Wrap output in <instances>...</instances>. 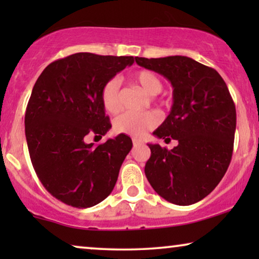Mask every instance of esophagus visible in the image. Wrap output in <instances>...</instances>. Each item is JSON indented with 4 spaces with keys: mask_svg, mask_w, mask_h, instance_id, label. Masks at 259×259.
Wrapping results in <instances>:
<instances>
[{
    "mask_svg": "<svg viewBox=\"0 0 259 259\" xmlns=\"http://www.w3.org/2000/svg\"><path fill=\"white\" fill-rule=\"evenodd\" d=\"M140 145H143V141L139 140V139H136V138H133V146L138 147V146H140Z\"/></svg>",
    "mask_w": 259,
    "mask_h": 259,
    "instance_id": "1",
    "label": "esophagus"
}]
</instances>
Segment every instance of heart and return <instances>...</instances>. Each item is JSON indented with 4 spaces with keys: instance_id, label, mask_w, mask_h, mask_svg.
<instances>
[{
    "instance_id": "obj_1",
    "label": "heart",
    "mask_w": 259,
    "mask_h": 259,
    "mask_svg": "<svg viewBox=\"0 0 259 259\" xmlns=\"http://www.w3.org/2000/svg\"><path fill=\"white\" fill-rule=\"evenodd\" d=\"M132 80L139 84L148 95H157L162 90L161 79L152 70H138L133 74ZM100 98L106 112L111 114L118 113L121 108L119 81L116 79L107 81L101 88ZM158 123L159 116L153 112H126L115 119L114 130L116 133L134 138H143Z\"/></svg>"
}]
</instances>
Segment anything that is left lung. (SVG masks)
<instances>
[{
  "label": "left lung",
  "mask_w": 259,
  "mask_h": 259,
  "mask_svg": "<svg viewBox=\"0 0 259 259\" xmlns=\"http://www.w3.org/2000/svg\"><path fill=\"white\" fill-rule=\"evenodd\" d=\"M136 62L171 82V112L153 134L178 140L172 150L148 144L146 178L169 203H197L214 190L231 161L236 107L228 86L217 70L187 56H137Z\"/></svg>",
  "instance_id": "1"
}]
</instances>
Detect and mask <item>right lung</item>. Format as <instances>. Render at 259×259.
Masks as SVG:
<instances>
[{
	"label": "right lung",
	"instance_id": "right-lung-1",
	"mask_svg": "<svg viewBox=\"0 0 259 259\" xmlns=\"http://www.w3.org/2000/svg\"><path fill=\"white\" fill-rule=\"evenodd\" d=\"M134 62L133 56L76 53L46 67L28 101L24 127L31 164L45 189L73 207L94 206L114 189L133 144L118 136L94 146L112 125L101 88Z\"/></svg>",
	"mask_w": 259,
	"mask_h": 259
}]
</instances>
